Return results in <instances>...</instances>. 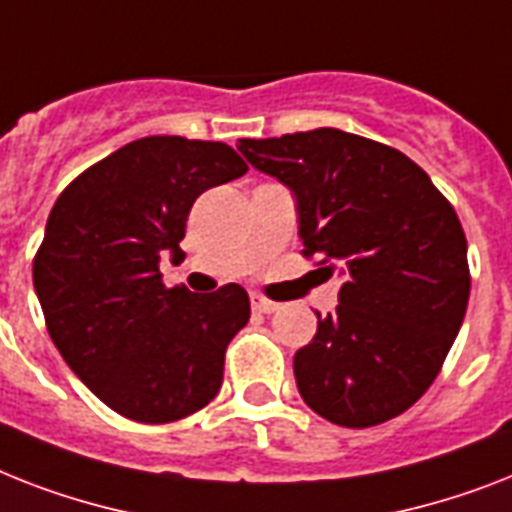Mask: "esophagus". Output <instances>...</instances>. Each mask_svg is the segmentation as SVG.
Masks as SVG:
<instances>
[{
	"instance_id": "esophagus-1",
	"label": "esophagus",
	"mask_w": 512,
	"mask_h": 512,
	"mask_svg": "<svg viewBox=\"0 0 512 512\" xmlns=\"http://www.w3.org/2000/svg\"><path fill=\"white\" fill-rule=\"evenodd\" d=\"M249 302H252V310H257V313H276L278 310V302L263 297V294H252V297H249Z\"/></svg>"
}]
</instances>
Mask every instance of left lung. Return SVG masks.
Listing matches in <instances>:
<instances>
[{"label":"left lung","instance_id":"1","mask_svg":"<svg viewBox=\"0 0 512 512\" xmlns=\"http://www.w3.org/2000/svg\"><path fill=\"white\" fill-rule=\"evenodd\" d=\"M297 197L302 255L339 270V305L294 355L307 407L347 429L421 400L463 326L471 270L455 207L400 149L339 128L239 139Z\"/></svg>","mask_w":512,"mask_h":512}]
</instances>
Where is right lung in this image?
Returning a JSON list of instances; mask_svg holds the SVG:
<instances>
[{
	"mask_svg": "<svg viewBox=\"0 0 512 512\" xmlns=\"http://www.w3.org/2000/svg\"><path fill=\"white\" fill-rule=\"evenodd\" d=\"M244 173L223 141L147 136L94 162L54 202L33 257L47 331L70 371L131 421H181L223 384L247 292L168 289L160 257L181 255L194 199Z\"/></svg>",
	"mask_w": 512,
	"mask_h": 512,
	"instance_id": "1",
	"label": "right lung"
}]
</instances>
